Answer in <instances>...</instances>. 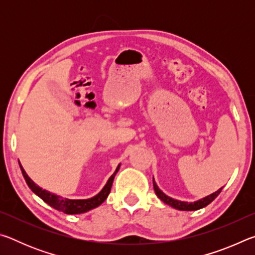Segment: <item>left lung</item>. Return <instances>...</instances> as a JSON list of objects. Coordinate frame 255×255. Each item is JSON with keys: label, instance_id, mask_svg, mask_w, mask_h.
<instances>
[{"label": "left lung", "instance_id": "1", "mask_svg": "<svg viewBox=\"0 0 255 255\" xmlns=\"http://www.w3.org/2000/svg\"><path fill=\"white\" fill-rule=\"evenodd\" d=\"M153 185H154V190H155V193H156V196L161 199L164 204L169 205L171 207H173V208L178 209V210H184V211H192V210H198V209H201L204 208V207L208 206L211 201L215 200V198L217 197L219 193H221L222 189L221 188L219 190H217V191L211 193V195L207 196L205 198H202V199L198 200V201H195V202H185V201H180V200H175V199H172V198L167 197L165 193H163L161 190L158 189L157 184L155 183V181L153 179Z\"/></svg>", "mask_w": 255, "mask_h": 255}]
</instances>
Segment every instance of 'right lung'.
I'll list each match as a JSON object with an SVG mask.
<instances>
[{"label": "right lung", "instance_id": "obj_1", "mask_svg": "<svg viewBox=\"0 0 255 255\" xmlns=\"http://www.w3.org/2000/svg\"><path fill=\"white\" fill-rule=\"evenodd\" d=\"M21 172H22L23 178L27 182L28 187L32 190V191L36 193L38 197H40L42 200H44L46 204H48L50 207H53L56 210L58 211H63V213L68 214V215H75V214H83L86 213V211L91 210L93 208H97V207L100 206L103 201L107 199V197L109 196L110 190L112 187V182H114L115 175L117 174V172L119 171L120 164L116 169L115 173L112 174L109 180H108L107 184L103 187L100 192L98 193L97 196H94L93 198H90V199H82V200H72V199H67V198H62L59 196H56L54 193H50L49 191H46V190H42L40 187L33 182V181L29 178L28 174L25 173V171L23 170V167L21 166V164L19 162Z\"/></svg>", "mask_w": 255, "mask_h": 255}]
</instances>
